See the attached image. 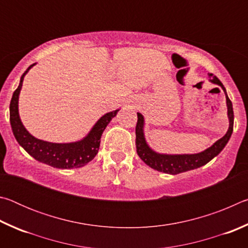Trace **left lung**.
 <instances>
[{"label": "left lung", "instance_id": "obj_1", "mask_svg": "<svg viewBox=\"0 0 248 248\" xmlns=\"http://www.w3.org/2000/svg\"><path fill=\"white\" fill-rule=\"evenodd\" d=\"M209 81L219 85L223 90L226 99V107H228V118H229V129L223 137L216 141L210 148L205 149L202 152L194 153V154H166L158 153L154 151L148 144L144 136V117L140 112H137L138 123L136 127V146L137 153L140 158L151 169L157 171H162L165 174L176 175L184 171H188L191 170L199 169L219 155L222 150L228 144L231 136L233 132V124H234V112L232 102H231L228 93H226L225 87L216 75L209 73Z\"/></svg>", "mask_w": 248, "mask_h": 248}]
</instances>
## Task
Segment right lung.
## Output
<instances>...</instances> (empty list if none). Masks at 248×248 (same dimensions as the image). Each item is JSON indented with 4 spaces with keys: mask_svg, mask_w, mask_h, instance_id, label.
<instances>
[{
    "mask_svg": "<svg viewBox=\"0 0 248 248\" xmlns=\"http://www.w3.org/2000/svg\"><path fill=\"white\" fill-rule=\"evenodd\" d=\"M36 63L25 71L19 81V85L12 96L10 104V123L12 131L18 144L37 161L56 169L69 170L85 166L98 153L100 138L111 119L116 117L120 109L109 111L100 117L83 139L68 142V143H53V142L37 139L27 131L20 120L18 111L19 93L23 86L25 75Z\"/></svg>",
    "mask_w": 248,
    "mask_h": 248,
    "instance_id": "add662e5",
    "label": "right lung"
}]
</instances>
